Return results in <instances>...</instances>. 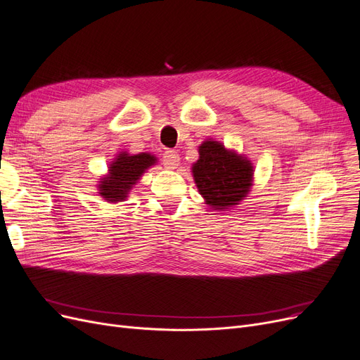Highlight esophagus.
<instances>
[{"mask_svg":"<svg viewBox=\"0 0 360 360\" xmlns=\"http://www.w3.org/2000/svg\"><path fill=\"white\" fill-rule=\"evenodd\" d=\"M162 162L167 168H176L180 164V156L176 150H165L162 156Z\"/></svg>","mask_w":360,"mask_h":360,"instance_id":"1","label":"esophagus"}]
</instances>
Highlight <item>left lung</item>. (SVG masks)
Returning <instances> with one entry per match:
<instances>
[{
    "instance_id": "left-lung-1",
    "label": "left lung",
    "mask_w": 360,
    "mask_h": 360,
    "mask_svg": "<svg viewBox=\"0 0 360 360\" xmlns=\"http://www.w3.org/2000/svg\"><path fill=\"white\" fill-rule=\"evenodd\" d=\"M192 172L199 193L215 210L238 205L248 195L252 180L251 162L212 140L199 146Z\"/></svg>"
}]
</instances>
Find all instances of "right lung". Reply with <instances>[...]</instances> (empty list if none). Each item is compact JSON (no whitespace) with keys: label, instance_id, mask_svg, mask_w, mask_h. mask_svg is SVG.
<instances>
[{"label":"right lung","instance_id":"obj_1","mask_svg":"<svg viewBox=\"0 0 360 360\" xmlns=\"http://www.w3.org/2000/svg\"><path fill=\"white\" fill-rule=\"evenodd\" d=\"M155 161L156 158L150 153H121L115 162L110 164L109 174L100 181L98 193L110 202H121L145 169L153 165Z\"/></svg>","mask_w":360,"mask_h":360}]
</instances>
